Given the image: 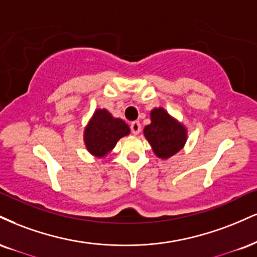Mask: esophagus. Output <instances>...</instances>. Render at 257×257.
<instances>
[{
    "instance_id": "34e87169",
    "label": "esophagus",
    "mask_w": 257,
    "mask_h": 257,
    "mask_svg": "<svg viewBox=\"0 0 257 257\" xmlns=\"http://www.w3.org/2000/svg\"><path fill=\"white\" fill-rule=\"evenodd\" d=\"M131 129H132L133 134L138 135L139 133L141 132V124H140V122H138V120H135V122H132V123H131Z\"/></svg>"
}]
</instances>
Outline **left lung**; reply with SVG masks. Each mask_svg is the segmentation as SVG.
I'll use <instances>...</instances> for the list:
<instances>
[{
	"label": "left lung",
	"instance_id": "8db88e82",
	"mask_svg": "<svg viewBox=\"0 0 257 257\" xmlns=\"http://www.w3.org/2000/svg\"><path fill=\"white\" fill-rule=\"evenodd\" d=\"M144 135L154 154L160 159H169L184 147L187 128L163 107L151 111V123L145 126Z\"/></svg>",
	"mask_w": 257,
	"mask_h": 257
}]
</instances>
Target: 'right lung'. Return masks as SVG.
<instances>
[{
    "label": "right lung",
    "mask_w": 257,
    "mask_h": 257,
    "mask_svg": "<svg viewBox=\"0 0 257 257\" xmlns=\"http://www.w3.org/2000/svg\"><path fill=\"white\" fill-rule=\"evenodd\" d=\"M129 133L131 128L124 120L115 118L106 109H97L83 131V141L92 156L103 158Z\"/></svg>",
    "instance_id": "right-lung-1"
}]
</instances>
